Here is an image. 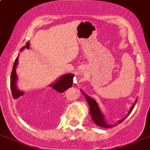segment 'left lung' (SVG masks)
Wrapping results in <instances>:
<instances>
[{
    "mask_svg": "<svg viewBox=\"0 0 150 150\" xmlns=\"http://www.w3.org/2000/svg\"><path fill=\"white\" fill-rule=\"evenodd\" d=\"M83 93L84 94V95H85V98H86L87 100V102H88L89 105V107H90V115H91V117H92V119H93V122L97 125L101 127H105V128H110V127H115V125H112L108 124V123L105 122L104 115H103V113H102L101 111H100L99 106H98V103H96V101H95L94 99H93L92 98L89 97L88 95H87L86 94L84 93V92H83ZM137 101V100H135V103L131 107L130 110H129L128 114H130L132 110H133L134 105L136 104ZM125 119V118H123V119H122L120 121H118V123H121Z\"/></svg>",
    "mask_w": 150,
    "mask_h": 150,
    "instance_id": "8db88e82",
    "label": "left lung"
}]
</instances>
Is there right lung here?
<instances>
[{"mask_svg":"<svg viewBox=\"0 0 150 150\" xmlns=\"http://www.w3.org/2000/svg\"><path fill=\"white\" fill-rule=\"evenodd\" d=\"M29 42H28L26 43L25 46L21 48V50H23L24 48H29ZM18 57H16V60H15L13 67V70L11 72V91H12V95L13 98L14 99H17L19 97L23 95L24 92L21 91L18 89L17 86H16V80H17V74L16 72V68L17 65L18 64ZM74 78V75L72 74H65V75H62L60 77L58 80H57L55 81V83L52 84L50 85V93H55V92H57V93H62L63 92H65V90H67L68 88H70V87H72V79Z\"/></svg>","mask_w":150,"mask_h":150,"instance_id":"right-lung-1","label":"right lung"}]
</instances>
